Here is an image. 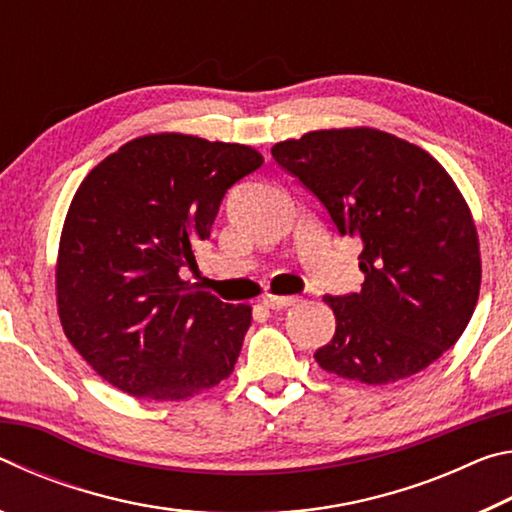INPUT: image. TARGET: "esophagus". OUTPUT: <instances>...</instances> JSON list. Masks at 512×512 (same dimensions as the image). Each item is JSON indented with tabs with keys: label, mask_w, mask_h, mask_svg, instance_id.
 I'll list each match as a JSON object with an SVG mask.
<instances>
[{
	"label": "esophagus",
	"mask_w": 512,
	"mask_h": 512,
	"mask_svg": "<svg viewBox=\"0 0 512 512\" xmlns=\"http://www.w3.org/2000/svg\"><path fill=\"white\" fill-rule=\"evenodd\" d=\"M264 307L268 309H287L291 305H296L298 298L296 296H273V293H268V296H264Z\"/></svg>",
	"instance_id": "esophagus-1"
}]
</instances>
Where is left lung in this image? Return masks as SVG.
<instances>
[{
    "label": "left lung",
    "mask_w": 512,
    "mask_h": 512,
    "mask_svg": "<svg viewBox=\"0 0 512 512\" xmlns=\"http://www.w3.org/2000/svg\"><path fill=\"white\" fill-rule=\"evenodd\" d=\"M273 158L359 237V293L325 296L336 316L318 366L370 386L431 366L461 339L481 289L476 225L436 158L377 128L311 131Z\"/></svg>",
    "instance_id": "left-lung-1"
}]
</instances>
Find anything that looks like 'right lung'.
<instances>
[{
  "label": "right lung",
  "instance_id": "1",
  "mask_svg": "<svg viewBox=\"0 0 512 512\" xmlns=\"http://www.w3.org/2000/svg\"><path fill=\"white\" fill-rule=\"evenodd\" d=\"M244 144L160 133L126 142L94 167L69 205L56 262L60 325L119 391L185 400L228 379L253 320L180 268L228 189L262 167Z\"/></svg>",
  "mask_w": 512,
  "mask_h": 512
}]
</instances>
